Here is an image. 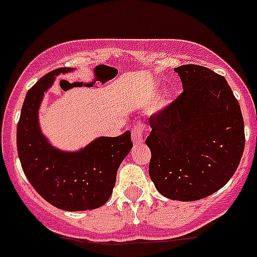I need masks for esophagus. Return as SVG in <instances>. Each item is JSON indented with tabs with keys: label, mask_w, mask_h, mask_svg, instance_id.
Listing matches in <instances>:
<instances>
[{
	"label": "esophagus",
	"mask_w": 257,
	"mask_h": 257,
	"mask_svg": "<svg viewBox=\"0 0 257 257\" xmlns=\"http://www.w3.org/2000/svg\"><path fill=\"white\" fill-rule=\"evenodd\" d=\"M144 125L143 124H134L133 131H132V140H133L134 144H142L144 142Z\"/></svg>",
	"instance_id": "1"
}]
</instances>
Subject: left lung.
I'll return each mask as SVG.
<instances>
[{"label": "left lung", "instance_id": "left-lung-1", "mask_svg": "<svg viewBox=\"0 0 257 257\" xmlns=\"http://www.w3.org/2000/svg\"><path fill=\"white\" fill-rule=\"evenodd\" d=\"M174 70L184 91L150 117L149 174L163 196L196 201L233 177L244 151V120L222 75L196 64Z\"/></svg>", "mask_w": 257, "mask_h": 257}]
</instances>
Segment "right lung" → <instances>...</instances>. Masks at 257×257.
<instances>
[{
  "mask_svg": "<svg viewBox=\"0 0 257 257\" xmlns=\"http://www.w3.org/2000/svg\"><path fill=\"white\" fill-rule=\"evenodd\" d=\"M73 70H52L28 91L17 125V150L25 177L47 202L64 211H86L101 207L112 195L118 167L133 143L128 131L97 138L80 150L63 151L42 134L39 108L45 92L57 75Z\"/></svg>",
  "mask_w": 257,
  "mask_h": 257,
  "instance_id": "right-lung-1",
  "label": "right lung"
}]
</instances>
